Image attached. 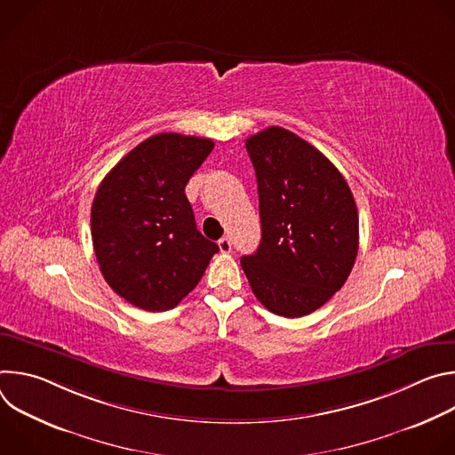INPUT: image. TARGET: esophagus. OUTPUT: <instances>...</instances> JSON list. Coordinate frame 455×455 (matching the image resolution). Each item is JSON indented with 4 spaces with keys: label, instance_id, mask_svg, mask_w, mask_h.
I'll list each match as a JSON object with an SVG mask.
<instances>
[{
    "label": "esophagus",
    "instance_id": "obj_1",
    "mask_svg": "<svg viewBox=\"0 0 455 455\" xmlns=\"http://www.w3.org/2000/svg\"><path fill=\"white\" fill-rule=\"evenodd\" d=\"M218 246H220L221 253H228V251L232 250V241H230V237H221V239L218 241Z\"/></svg>",
    "mask_w": 455,
    "mask_h": 455
}]
</instances>
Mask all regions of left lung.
Here are the masks:
<instances>
[{"label": "left lung", "instance_id": "1", "mask_svg": "<svg viewBox=\"0 0 455 455\" xmlns=\"http://www.w3.org/2000/svg\"><path fill=\"white\" fill-rule=\"evenodd\" d=\"M257 178L261 243L241 257L253 295L295 318L326 304L358 253V211L340 171L316 148L272 125L244 142Z\"/></svg>", "mask_w": 455, "mask_h": 455}]
</instances>
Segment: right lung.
<instances>
[{
	"mask_svg": "<svg viewBox=\"0 0 455 455\" xmlns=\"http://www.w3.org/2000/svg\"><path fill=\"white\" fill-rule=\"evenodd\" d=\"M214 149L211 139L160 133L102 180L92 239L106 283L129 304L165 311L202 281L216 243L202 235L185 185Z\"/></svg>",
	"mask_w": 455,
	"mask_h": 455,
	"instance_id": "add662e5",
	"label": "right lung"
}]
</instances>
